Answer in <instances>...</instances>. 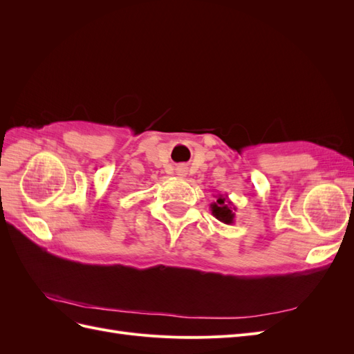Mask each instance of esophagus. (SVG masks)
Returning <instances> with one entry per match:
<instances>
[{
  "mask_svg": "<svg viewBox=\"0 0 354 354\" xmlns=\"http://www.w3.org/2000/svg\"><path fill=\"white\" fill-rule=\"evenodd\" d=\"M178 173H180V176H183L185 174V169L183 168H178Z\"/></svg>",
  "mask_w": 354,
  "mask_h": 354,
  "instance_id": "esophagus-1",
  "label": "esophagus"
}]
</instances>
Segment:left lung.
<instances>
[{"mask_svg":"<svg viewBox=\"0 0 354 354\" xmlns=\"http://www.w3.org/2000/svg\"><path fill=\"white\" fill-rule=\"evenodd\" d=\"M216 201H214L209 209L214 217H216L218 221L224 224H233L234 223V216H236V207L233 205V202L229 199L227 195H214Z\"/></svg>","mask_w":354,"mask_h":354,"instance_id":"left-lung-1","label":"left lung"}]
</instances>
